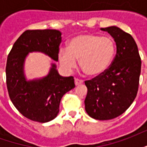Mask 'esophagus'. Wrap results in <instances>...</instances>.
<instances>
[{
	"instance_id": "esophagus-1",
	"label": "esophagus",
	"mask_w": 147,
	"mask_h": 147,
	"mask_svg": "<svg viewBox=\"0 0 147 147\" xmlns=\"http://www.w3.org/2000/svg\"><path fill=\"white\" fill-rule=\"evenodd\" d=\"M75 83H76V86H79L80 84L83 83V80H79V79H75Z\"/></svg>"
}]
</instances>
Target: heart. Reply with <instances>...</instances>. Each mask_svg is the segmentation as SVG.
<instances>
[{"label": "heart", "mask_w": 147, "mask_h": 147, "mask_svg": "<svg viewBox=\"0 0 147 147\" xmlns=\"http://www.w3.org/2000/svg\"><path fill=\"white\" fill-rule=\"evenodd\" d=\"M116 51V44L111 37L98 34H81L71 39L68 47L61 48L59 60L67 71L76 67L77 60L83 71L91 76L104 73L110 66Z\"/></svg>", "instance_id": "1"}]
</instances>
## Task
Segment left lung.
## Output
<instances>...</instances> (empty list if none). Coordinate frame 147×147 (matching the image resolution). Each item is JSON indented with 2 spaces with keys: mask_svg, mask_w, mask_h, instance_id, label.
<instances>
[{
  "mask_svg": "<svg viewBox=\"0 0 147 147\" xmlns=\"http://www.w3.org/2000/svg\"><path fill=\"white\" fill-rule=\"evenodd\" d=\"M113 37L117 53L102 75L85 81L87 94L85 109L99 120H112L129 108L137 95L141 72V58L132 36L117 27L102 28Z\"/></svg>",
  "mask_w": 147,
  "mask_h": 147,
  "instance_id": "left-lung-1",
  "label": "left lung"
}]
</instances>
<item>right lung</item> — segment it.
<instances>
[{
	"mask_svg": "<svg viewBox=\"0 0 147 147\" xmlns=\"http://www.w3.org/2000/svg\"><path fill=\"white\" fill-rule=\"evenodd\" d=\"M61 35L59 30L52 29L27 30L8 53L6 64L8 95L17 110L30 120L45 123L54 119L62 97L76 86L74 77L61 76L55 64L42 80L27 81L24 76V59L29 52H42L58 61Z\"/></svg>",
	"mask_w": 147,
	"mask_h": 147,
	"instance_id": "1",
	"label": "right lung"
}]
</instances>
